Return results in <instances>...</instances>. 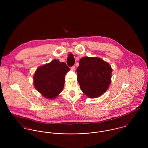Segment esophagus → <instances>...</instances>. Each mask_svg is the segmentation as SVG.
<instances>
[{"label": "esophagus", "mask_w": 148, "mask_h": 148, "mask_svg": "<svg viewBox=\"0 0 148 148\" xmlns=\"http://www.w3.org/2000/svg\"><path fill=\"white\" fill-rule=\"evenodd\" d=\"M71 69L72 71H75V69H76V68H75V65H73V66H71Z\"/></svg>", "instance_id": "esophagus-1"}]
</instances>
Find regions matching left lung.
I'll return each mask as SVG.
<instances>
[{
  "label": "left lung",
  "mask_w": 148,
  "mask_h": 148,
  "mask_svg": "<svg viewBox=\"0 0 148 148\" xmlns=\"http://www.w3.org/2000/svg\"><path fill=\"white\" fill-rule=\"evenodd\" d=\"M76 71L81 89L89 98L103 95L110 83L111 66L100 58H82Z\"/></svg>",
  "instance_id": "left-lung-1"
}]
</instances>
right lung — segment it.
<instances>
[{"label": "right lung", "instance_id": "obj_1", "mask_svg": "<svg viewBox=\"0 0 148 148\" xmlns=\"http://www.w3.org/2000/svg\"><path fill=\"white\" fill-rule=\"evenodd\" d=\"M69 68L65 63L53 60L37 69L34 76L35 88L47 99H55L63 90L65 75Z\"/></svg>", "mask_w": 148, "mask_h": 148}]
</instances>
